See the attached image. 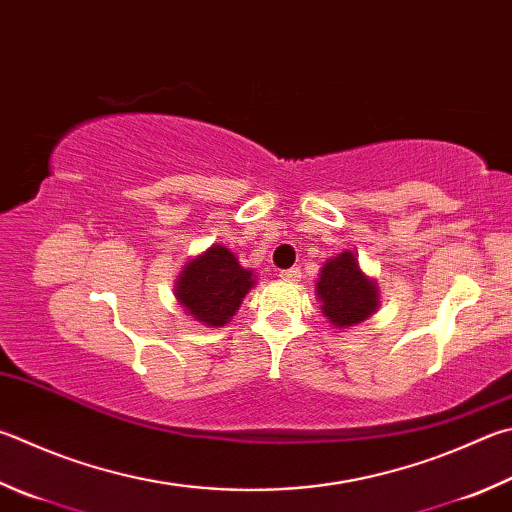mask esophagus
Instances as JSON below:
<instances>
[{"label": "esophagus", "mask_w": 512, "mask_h": 512, "mask_svg": "<svg viewBox=\"0 0 512 512\" xmlns=\"http://www.w3.org/2000/svg\"><path fill=\"white\" fill-rule=\"evenodd\" d=\"M280 277L284 282H297L300 280V268H286V271H280Z\"/></svg>", "instance_id": "34e87169"}]
</instances>
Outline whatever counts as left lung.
I'll return each mask as SVG.
<instances>
[{"mask_svg": "<svg viewBox=\"0 0 512 512\" xmlns=\"http://www.w3.org/2000/svg\"><path fill=\"white\" fill-rule=\"evenodd\" d=\"M322 311L336 327H353L367 320L378 306L376 284L362 275L358 259L349 250L329 259L318 280Z\"/></svg>", "mask_w": 512, "mask_h": 512, "instance_id": "8db88e82", "label": "left lung"}]
</instances>
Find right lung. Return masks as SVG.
I'll return each instance as SVG.
<instances>
[{
	"label": "right lung",
	"mask_w": 512,
	"mask_h": 512,
	"mask_svg": "<svg viewBox=\"0 0 512 512\" xmlns=\"http://www.w3.org/2000/svg\"><path fill=\"white\" fill-rule=\"evenodd\" d=\"M253 284V271L241 268L228 248L212 246L183 268L176 297L199 322L224 327Z\"/></svg>",
	"instance_id": "add662e5"
}]
</instances>
